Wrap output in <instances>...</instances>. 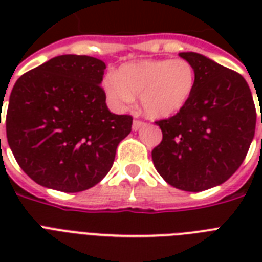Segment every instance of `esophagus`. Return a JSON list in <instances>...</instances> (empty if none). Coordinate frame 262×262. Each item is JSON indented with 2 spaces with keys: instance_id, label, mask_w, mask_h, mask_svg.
<instances>
[{
  "instance_id": "esophagus-1",
  "label": "esophagus",
  "mask_w": 262,
  "mask_h": 262,
  "mask_svg": "<svg viewBox=\"0 0 262 262\" xmlns=\"http://www.w3.org/2000/svg\"><path fill=\"white\" fill-rule=\"evenodd\" d=\"M144 125H145V123H144L143 121H139V119H135V121H133V125H132V127H133V130H139L140 127L144 126Z\"/></svg>"
}]
</instances>
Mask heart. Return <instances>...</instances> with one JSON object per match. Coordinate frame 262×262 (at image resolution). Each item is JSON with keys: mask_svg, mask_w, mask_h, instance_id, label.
I'll return each instance as SVG.
<instances>
[{"mask_svg": "<svg viewBox=\"0 0 262 262\" xmlns=\"http://www.w3.org/2000/svg\"><path fill=\"white\" fill-rule=\"evenodd\" d=\"M194 87V68L182 58L123 63L115 76L103 81L107 98L115 107L125 108L140 96L145 114L155 119L170 118L182 111Z\"/></svg>", "mask_w": 262, "mask_h": 262, "instance_id": "obj_1", "label": "heart"}]
</instances>
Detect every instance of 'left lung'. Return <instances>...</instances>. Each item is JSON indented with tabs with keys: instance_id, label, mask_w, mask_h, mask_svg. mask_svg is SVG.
<instances>
[{
	"instance_id": "obj_1",
	"label": "left lung",
	"mask_w": 262,
	"mask_h": 262,
	"mask_svg": "<svg viewBox=\"0 0 262 262\" xmlns=\"http://www.w3.org/2000/svg\"><path fill=\"white\" fill-rule=\"evenodd\" d=\"M179 57L194 68L195 87L182 111L156 122L163 139L152 160L171 186L203 191L226 182L245 160L256 130V106L239 73L191 51Z\"/></svg>"
}]
</instances>
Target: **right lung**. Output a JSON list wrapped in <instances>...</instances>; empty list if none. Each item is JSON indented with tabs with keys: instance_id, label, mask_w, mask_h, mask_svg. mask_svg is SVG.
<instances>
[{
	"instance_id": "add662e5",
	"label": "right lung",
	"mask_w": 262,
	"mask_h": 262,
	"mask_svg": "<svg viewBox=\"0 0 262 262\" xmlns=\"http://www.w3.org/2000/svg\"><path fill=\"white\" fill-rule=\"evenodd\" d=\"M104 69L94 57L58 55L14 84L6 139L18 166L39 185L76 193L110 171L133 118L107 108Z\"/></svg>"
}]
</instances>
